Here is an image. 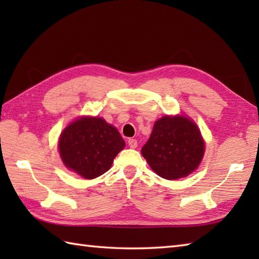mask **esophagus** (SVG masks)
I'll list each match as a JSON object with an SVG mask.
<instances>
[{"mask_svg": "<svg viewBox=\"0 0 259 259\" xmlns=\"http://www.w3.org/2000/svg\"><path fill=\"white\" fill-rule=\"evenodd\" d=\"M128 145L130 148H133V149H135V148L138 147V141H137L136 139H129L128 140Z\"/></svg>", "mask_w": 259, "mask_h": 259, "instance_id": "esophagus-1", "label": "esophagus"}]
</instances>
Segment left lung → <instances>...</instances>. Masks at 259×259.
<instances>
[{"mask_svg":"<svg viewBox=\"0 0 259 259\" xmlns=\"http://www.w3.org/2000/svg\"><path fill=\"white\" fill-rule=\"evenodd\" d=\"M205 152L197 124L185 115H164L157 120L141 153L161 178L176 180L196 170Z\"/></svg>","mask_w":259,"mask_h":259,"instance_id":"obj_1","label":"left lung"}]
</instances>
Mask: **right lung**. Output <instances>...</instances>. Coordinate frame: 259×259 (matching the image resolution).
Masks as SVG:
<instances>
[{
    "instance_id": "right-lung-1",
    "label": "right lung",
    "mask_w": 259,
    "mask_h": 259,
    "mask_svg": "<svg viewBox=\"0 0 259 259\" xmlns=\"http://www.w3.org/2000/svg\"><path fill=\"white\" fill-rule=\"evenodd\" d=\"M124 146L117 128L99 117L78 118L59 139V152L65 167L85 179L107 172Z\"/></svg>"
}]
</instances>
